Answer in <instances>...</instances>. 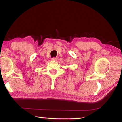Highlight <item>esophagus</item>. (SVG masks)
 Segmentation results:
<instances>
[{
  "instance_id": "34e87169",
  "label": "esophagus",
  "mask_w": 122,
  "mask_h": 122,
  "mask_svg": "<svg viewBox=\"0 0 122 122\" xmlns=\"http://www.w3.org/2000/svg\"><path fill=\"white\" fill-rule=\"evenodd\" d=\"M58 59V58L57 57H53L52 58V60H53V61H57V60Z\"/></svg>"
}]
</instances>
